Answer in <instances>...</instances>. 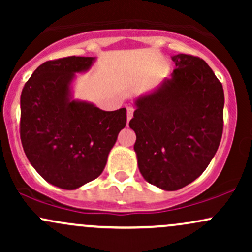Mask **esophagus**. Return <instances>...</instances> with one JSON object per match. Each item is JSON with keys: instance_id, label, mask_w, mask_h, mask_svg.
<instances>
[{"instance_id": "34e87169", "label": "esophagus", "mask_w": 252, "mask_h": 252, "mask_svg": "<svg viewBox=\"0 0 252 252\" xmlns=\"http://www.w3.org/2000/svg\"><path fill=\"white\" fill-rule=\"evenodd\" d=\"M132 115H134V108L132 106H128L126 108V118H128V121L131 120Z\"/></svg>"}]
</instances>
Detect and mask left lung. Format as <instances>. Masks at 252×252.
<instances>
[{"instance_id":"left-lung-1","label":"left lung","mask_w":252,"mask_h":252,"mask_svg":"<svg viewBox=\"0 0 252 252\" xmlns=\"http://www.w3.org/2000/svg\"><path fill=\"white\" fill-rule=\"evenodd\" d=\"M172 60V78L136 99L129 122L141 174L164 190L180 189L202 174L217 153L224 124V90L210 66L189 54Z\"/></svg>"}]
</instances>
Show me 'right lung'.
I'll use <instances>...</instances> for the list:
<instances>
[{"label":"right lung","mask_w":252,"mask_h":252,"mask_svg":"<svg viewBox=\"0 0 252 252\" xmlns=\"http://www.w3.org/2000/svg\"><path fill=\"white\" fill-rule=\"evenodd\" d=\"M92 57H66L40 65L22 89L20 137L32 166L46 181L76 189L94 180L126 126V109L104 111L71 98L74 73Z\"/></svg>","instance_id":"add662e5"}]
</instances>
